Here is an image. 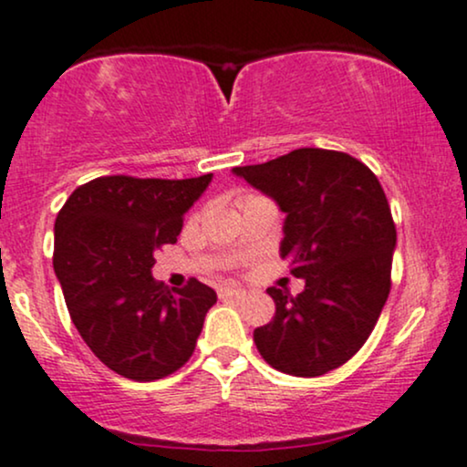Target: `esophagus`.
Segmentation results:
<instances>
[{
  "mask_svg": "<svg viewBox=\"0 0 467 467\" xmlns=\"http://www.w3.org/2000/svg\"><path fill=\"white\" fill-rule=\"evenodd\" d=\"M244 294H245V291L244 289H237V287L219 289V297H222V300H230V297H241Z\"/></svg>",
  "mask_w": 467,
  "mask_h": 467,
  "instance_id": "34e87169",
  "label": "esophagus"
}]
</instances>
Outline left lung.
Returning a JSON list of instances; mask_svg holds the SVG:
<instances>
[{
    "instance_id": "1",
    "label": "left lung",
    "mask_w": 467,
    "mask_h": 467,
    "mask_svg": "<svg viewBox=\"0 0 467 467\" xmlns=\"http://www.w3.org/2000/svg\"><path fill=\"white\" fill-rule=\"evenodd\" d=\"M278 202L280 256L305 291L269 287L272 322L254 330L261 357L291 376H322L361 350L391 289L396 223L379 178L346 151L300 148L261 165L234 167Z\"/></svg>"
}]
</instances>
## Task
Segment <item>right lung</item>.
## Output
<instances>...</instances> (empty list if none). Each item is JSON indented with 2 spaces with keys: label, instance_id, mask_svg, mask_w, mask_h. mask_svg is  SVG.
<instances>
[{
  "label": "right lung",
  "instance_id": "add662e5",
  "mask_svg": "<svg viewBox=\"0 0 467 467\" xmlns=\"http://www.w3.org/2000/svg\"><path fill=\"white\" fill-rule=\"evenodd\" d=\"M211 178H95L56 217L54 272L71 322L123 379L150 383L182 368L217 302L198 278L170 289L151 276L156 250L176 244L184 213Z\"/></svg>",
  "mask_w": 467,
  "mask_h": 467
}]
</instances>
